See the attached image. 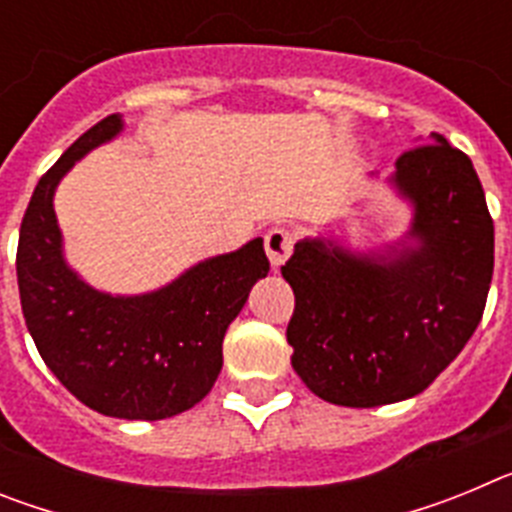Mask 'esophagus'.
<instances>
[{
	"label": "esophagus",
	"instance_id": "34e87169",
	"mask_svg": "<svg viewBox=\"0 0 512 512\" xmlns=\"http://www.w3.org/2000/svg\"><path fill=\"white\" fill-rule=\"evenodd\" d=\"M264 243H266V256H269L271 266L279 269V266L289 259V253H292L295 235H292V230L287 228H271L269 233H266Z\"/></svg>",
	"mask_w": 512,
	"mask_h": 512
}]
</instances>
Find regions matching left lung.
<instances>
[{"label": "left lung", "instance_id": "8db88e82", "mask_svg": "<svg viewBox=\"0 0 512 512\" xmlns=\"http://www.w3.org/2000/svg\"><path fill=\"white\" fill-rule=\"evenodd\" d=\"M390 182L413 205L405 241L354 253L305 238L282 266L295 292L292 366L343 408L420 395L467 346L490 292L495 225L467 153L431 133L397 158Z\"/></svg>", "mask_w": 512, "mask_h": 512}]
</instances>
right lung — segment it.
<instances>
[{
  "instance_id": "1",
  "label": "right lung",
  "mask_w": 512,
  "mask_h": 512,
  "mask_svg": "<svg viewBox=\"0 0 512 512\" xmlns=\"http://www.w3.org/2000/svg\"><path fill=\"white\" fill-rule=\"evenodd\" d=\"M122 130L110 115L40 176L20 225L17 284L27 330L58 382L110 418L164 420L194 408L223 369V338L269 274L264 241L200 261L146 295L89 287L63 259L53 194L66 171Z\"/></svg>"
}]
</instances>
